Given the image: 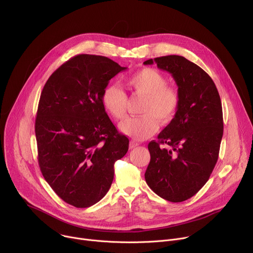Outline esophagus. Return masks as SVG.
<instances>
[{
	"instance_id": "1",
	"label": "esophagus",
	"mask_w": 253,
	"mask_h": 253,
	"mask_svg": "<svg viewBox=\"0 0 253 253\" xmlns=\"http://www.w3.org/2000/svg\"><path fill=\"white\" fill-rule=\"evenodd\" d=\"M139 145V144L137 143V142H135V141H130V143H129V148L130 149H134L135 147H137Z\"/></svg>"
}]
</instances>
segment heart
<instances>
[{"label":"heart","mask_w":253,"mask_h":253,"mask_svg":"<svg viewBox=\"0 0 253 253\" xmlns=\"http://www.w3.org/2000/svg\"><path fill=\"white\" fill-rule=\"evenodd\" d=\"M126 85L134 96L144 98L139 113L141 116L128 118L119 125L121 132L134 140H145L158 130V121L170 123L180 106L178 90L167 85L166 77L158 70L144 68L126 79ZM105 110L116 120L127 115L128 96L117 85H108L102 92Z\"/></svg>","instance_id":"1"}]
</instances>
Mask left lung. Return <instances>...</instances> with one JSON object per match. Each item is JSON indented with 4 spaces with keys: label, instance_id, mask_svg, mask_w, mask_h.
Returning a JSON list of instances; mask_svg holds the SVG:
<instances>
[{
    "label": "left lung",
    "instance_id": "obj_1",
    "mask_svg": "<svg viewBox=\"0 0 253 253\" xmlns=\"http://www.w3.org/2000/svg\"><path fill=\"white\" fill-rule=\"evenodd\" d=\"M154 62L175 80L180 106L158 141L148 144L145 180L158 196L182 202L204 186L217 162L223 135L221 100L210 76L186 58L169 55L144 64Z\"/></svg>",
    "mask_w": 253,
    "mask_h": 253
}]
</instances>
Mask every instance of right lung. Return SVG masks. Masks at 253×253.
Instances as JSON below:
<instances>
[{"label": "right lung", "mask_w": 253, "mask_h": 253, "mask_svg": "<svg viewBox=\"0 0 253 253\" xmlns=\"http://www.w3.org/2000/svg\"><path fill=\"white\" fill-rule=\"evenodd\" d=\"M113 60L81 54L50 76L41 93L35 133L46 181L70 205L86 208L110 189L114 163L129 140L108 117L102 92L119 72Z\"/></svg>", "instance_id": "obj_1"}]
</instances>
